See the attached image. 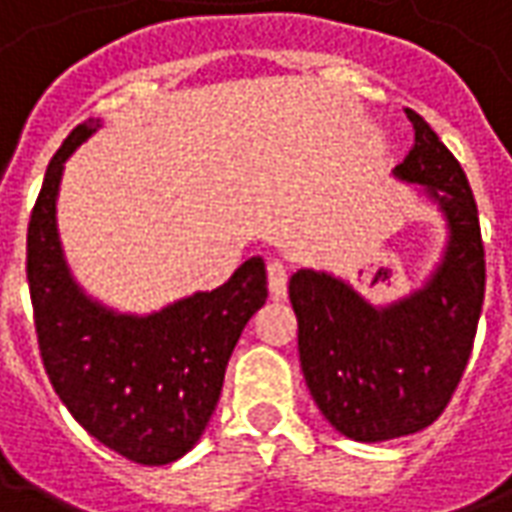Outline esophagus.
I'll return each instance as SVG.
<instances>
[{
	"mask_svg": "<svg viewBox=\"0 0 512 512\" xmlns=\"http://www.w3.org/2000/svg\"><path fill=\"white\" fill-rule=\"evenodd\" d=\"M268 274V293H271V299L282 301L288 296V266L285 263H279V260H271L266 268Z\"/></svg>",
	"mask_w": 512,
	"mask_h": 512,
	"instance_id": "1",
	"label": "esophagus"
}]
</instances>
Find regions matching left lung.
<instances>
[{"label":"left lung","mask_w":512,"mask_h":512,"mask_svg":"<svg viewBox=\"0 0 512 512\" xmlns=\"http://www.w3.org/2000/svg\"><path fill=\"white\" fill-rule=\"evenodd\" d=\"M406 115L414 145L395 175L425 186L450 230L425 288L373 307L343 279L312 268L296 271L288 288L310 395L354 441L397 439L439 419L466 370L485 299L483 235L466 172L425 117Z\"/></svg>","instance_id":"8db88e82"}]
</instances>
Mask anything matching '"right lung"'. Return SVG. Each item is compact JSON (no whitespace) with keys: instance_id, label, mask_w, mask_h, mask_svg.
Listing matches in <instances>:
<instances>
[{"instance_id":"obj_1","label":"right lung","mask_w":512,"mask_h":512,"mask_svg":"<svg viewBox=\"0 0 512 512\" xmlns=\"http://www.w3.org/2000/svg\"><path fill=\"white\" fill-rule=\"evenodd\" d=\"M98 123H82L51 158L27 230V279L40 359L90 436L142 466H164L200 441L224 370L268 299L266 263L249 257L222 288L153 315H120L73 282L57 235L62 167Z\"/></svg>"}]
</instances>
